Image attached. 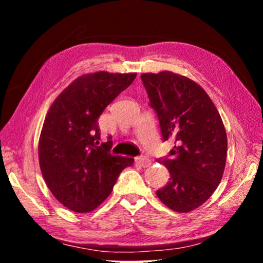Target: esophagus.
<instances>
[{"instance_id": "1", "label": "esophagus", "mask_w": 263, "mask_h": 263, "mask_svg": "<svg viewBox=\"0 0 263 263\" xmlns=\"http://www.w3.org/2000/svg\"><path fill=\"white\" fill-rule=\"evenodd\" d=\"M136 162L138 164H140L141 167H148L151 164V160L147 157H144V155H141V157L136 158Z\"/></svg>"}]
</instances>
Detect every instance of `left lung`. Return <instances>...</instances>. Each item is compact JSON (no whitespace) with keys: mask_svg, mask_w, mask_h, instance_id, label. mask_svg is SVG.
Segmentation results:
<instances>
[{"mask_svg":"<svg viewBox=\"0 0 263 263\" xmlns=\"http://www.w3.org/2000/svg\"><path fill=\"white\" fill-rule=\"evenodd\" d=\"M157 111L163 140L174 138L172 159L160 160L171 174L157 191L164 205L186 213L215 193L224 174L228 137L216 105L205 90L183 75L162 70L141 74Z\"/></svg>","mask_w":263,"mask_h":263,"instance_id":"1","label":"left lung"}]
</instances>
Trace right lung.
Wrapping results in <instances>:
<instances>
[{"label": "right lung", "mask_w": 263, "mask_h": 263, "mask_svg": "<svg viewBox=\"0 0 263 263\" xmlns=\"http://www.w3.org/2000/svg\"><path fill=\"white\" fill-rule=\"evenodd\" d=\"M136 77L104 70L83 74L47 111L39 137V166L48 189L69 210L88 213L99 208L121 172L135 161L110 153L112 140L101 142L97 119Z\"/></svg>", "instance_id": "obj_1"}]
</instances>
